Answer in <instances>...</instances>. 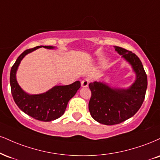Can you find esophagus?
Returning <instances> with one entry per match:
<instances>
[{"mask_svg": "<svg viewBox=\"0 0 160 160\" xmlns=\"http://www.w3.org/2000/svg\"><path fill=\"white\" fill-rule=\"evenodd\" d=\"M89 80L88 79H84V80H82L81 82V86L82 87H86V86H88V84H89Z\"/></svg>", "mask_w": 160, "mask_h": 160, "instance_id": "obj_1", "label": "esophagus"}]
</instances>
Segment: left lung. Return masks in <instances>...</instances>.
I'll list each match as a JSON object with an SVG mask.
<instances>
[{
	"instance_id": "left-lung-1",
	"label": "left lung",
	"mask_w": 160,
	"mask_h": 160,
	"mask_svg": "<svg viewBox=\"0 0 160 160\" xmlns=\"http://www.w3.org/2000/svg\"><path fill=\"white\" fill-rule=\"evenodd\" d=\"M116 51L131 64L136 74L135 82L128 89L111 88L101 82L88 84L92 92L88 109L92 117L101 124L114 125L131 118L145 100L147 74L141 60L132 51L116 46Z\"/></svg>"
}]
</instances>
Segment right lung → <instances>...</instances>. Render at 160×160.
Here are the masks:
<instances>
[{"label": "right lung", "mask_w": 160, "mask_h": 160, "mask_svg": "<svg viewBox=\"0 0 160 160\" xmlns=\"http://www.w3.org/2000/svg\"><path fill=\"white\" fill-rule=\"evenodd\" d=\"M41 47L53 48L52 46H37L24 51L12 66L9 80L12 98L19 109L36 120L51 122L64 114L69 100L74 97L80 88V82L76 81L70 85L54 86L49 91L40 95H30L25 93L17 82L15 73L24 56Z\"/></svg>", "instance_id": "obj_1"}]
</instances>
